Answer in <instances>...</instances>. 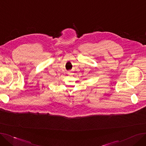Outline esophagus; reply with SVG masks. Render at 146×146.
I'll return each instance as SVG.
<instances>
[{"instance_id": "34e87169", "label": "esophagus", "mask_w": 146, "mask_h": 146, "mask_svg": "<svg viewBox=\"0 0 146 146\" xmlns=\"http://www.w3.org/2000/svg\"><path fill=\"white\" fill-rule=\"evenodd\" d=\"M68 74H69V75H71V74H72V73H71V72H68Z\"/></svg>"}]
</instances>
